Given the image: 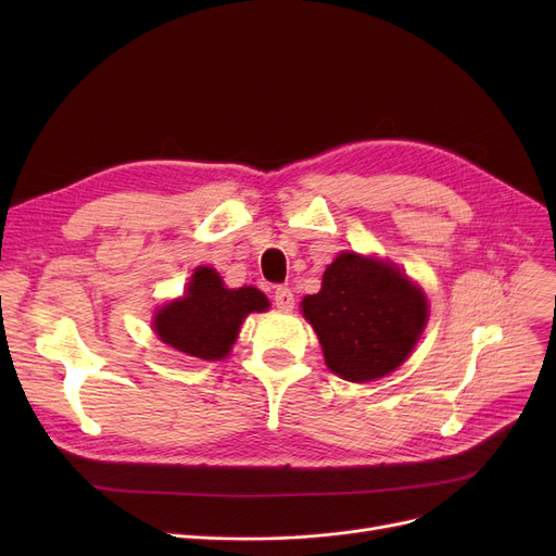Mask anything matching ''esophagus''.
Masks as SVG:
<instances>
[{
  "label": "esophagus",
  "mask_w": 556,
  "mask_h": 556,
  "mask_svg": "<svg viewBox=\"0 0 556 556\" xmlns=\"http://www.w3.org/2000/svg\"><path fill=\"white\" fill-rule=\"evenodd\" d=\"M274 304H276V308H280V311H292V308H294V294H292V290L278 288V290L274 292Z\"/></svg>",
  "instance_id": "obj_1"
}]
</instances>
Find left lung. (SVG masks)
I'll use <instances>...</instances> for the list:
<instances>
[{"mask_svg": "<svg viewBox=\"0 0 556 556\" xmlns=\"http://www.w3.org/2000/svg\"><path fill=\"white\" fill-rule=\"evenodd\" d=\"M301 313L331 371L350 382H368L408 359L427 327L429 304L392 262L341 252L327 266L319 292L301 301Z\"/></svg>", "mask_w": 556, "mask_h": 556, "instance_id": "obj_1", "label": "left lung"}]
</instances>
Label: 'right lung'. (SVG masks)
Instances as JSON below:
<instances>
[{"label":"right lung","mask_w":556,"mask_h":556,"mask_svg":"<svg viewBox=\"0 0 556 556\" xmlns=\"http://www.w3.org/2000/svg\"><path fill=\"white\" fill-rule=\"evenodd\" d=\"M266 308L268 299L257 288L229 290L215 268L199 266L185 294L155 313L153 329L180 355L217 362L229 355L243 319Z\"/></svg>","instance_id":"obj_1"}]
</instances>
